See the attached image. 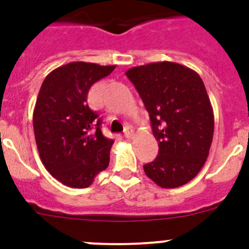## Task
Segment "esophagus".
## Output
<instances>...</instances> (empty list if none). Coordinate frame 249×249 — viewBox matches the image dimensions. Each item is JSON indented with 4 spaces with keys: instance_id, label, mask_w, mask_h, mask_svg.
<instances>
[{
    "instance_id": "esophagus-1",
    "label": "esophagus",
    "mask_w": 249,
    "mask_h": 249,
    "mask_svg": "<svg viewBox=\"0 0 249 249\" xmlns=\"http://www.w3.org/2000/svg\"><path fill=\"white\" fill-rule=\"evenodd\" d=\"M124 137L128 138V140H131V138H133V131H132L131 128H126L124 129Z\"/></svg>"
}]
</instances>
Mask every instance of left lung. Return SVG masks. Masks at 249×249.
<instances>
[{
    "instance_id": "obj_1",
    "label": "left lung",
    "mask_w": 249,
    "mask_h": 249,
    "mask_svg": "<svg viewBox=\"0 0 249 249\" xmlns=\"http://www.w3.org/2000/svg\"><path fill=\"white\" fill-rule=\"evenodd\" d=\"M144 103L158 156L143 169L162 188H177L198 175L210 153L214 116L197 72L175 62H155L126 72Z\"/></svg>"
}]
</instances>
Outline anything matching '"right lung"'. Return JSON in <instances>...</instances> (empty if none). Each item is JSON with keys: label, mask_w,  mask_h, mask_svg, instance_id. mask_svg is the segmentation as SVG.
I'll return each mask as SVG.
<instances>
[{"label": "right lung", "mask_w": 249, "mask_h": 249, "mask_svg": "<svg viewBox=\"0 0 249 249\" xmlns=\"http://www.w3.org/2000/svg\"><path fill=\"white\" fill-rule=\"evenodd\" d=\"M114 68L71 62L48 73L41 86L34 111L37 149L46 169L65 186L86 188L108 167L114 141L102 135L87 94Z\"/></svg>", "instance_id": "add662e5"}]
</instances>
